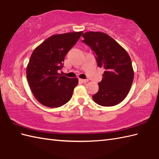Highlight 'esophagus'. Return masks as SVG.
<instances>
[{"instance_id":"34e87169","label":"esophagus","mask_w":159,"mask_h":159,"mask_svg":"<svg viewBox=\"0 0 159 159\" xmlns=\"http://www.w3.org/2000/svg\"><path fill=\"white\" fill-rule=\"evenodd\" d=\"M79 80L80 82L83 83H86L89 81V80H87V79H79Z\"/></svg>"}]
</instances>
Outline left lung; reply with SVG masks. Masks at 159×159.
Masks as SVG:
<instances>
[{
    "label": "left lung",
    "mask_w": 159,
    "mask_h": 159,
    "mask_svg": "<svg viewBox=\"0 0 159 159\" xmlns=\"http://www.w3.org/2000/svg\"><path fill=\"white\" fill-rule=\"evenodd\" d=\"M82 36V42L96 55L98 66L105 70L98 83V92L92 96L93 100L103 107L116 105L126 97L133 81L130 57L126 50L106 33L89 31Z\"/></svg>",
    "instance_id": "8db88e82"
}]
</instances>
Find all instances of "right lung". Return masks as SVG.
<instances>
[{
    "label": "right lung",
    "instance_id": "1",
    "mask_svg": "<svg viewBox=\"0 0 159 159\" xmlns=\"http://www.w3.org/2000/svg\"><path fill=\"white\" fill-rule=\"evenodd\" d=\"M83 31L50 36L33 50L26 67V79L39 102L56 108L67 103L79 83L59 73L67 53L77 42Z\"/></svg>",
    "mask_w": 159,
    "mask_h": 159
}]
</instances>
